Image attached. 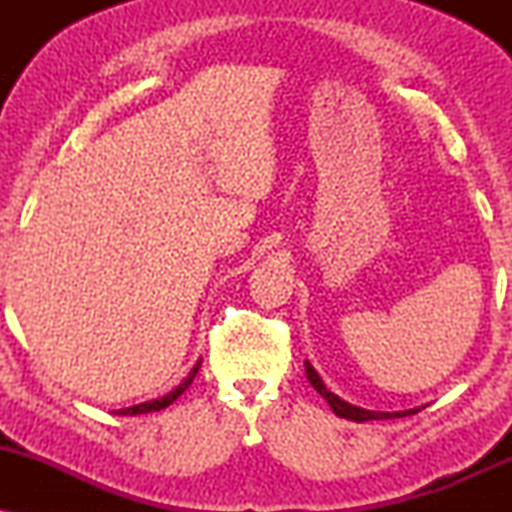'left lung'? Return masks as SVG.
<instances>
[{
  "mask_svg": "<svg viewBox=\"0 0 512 512\" xmlns=\"http://www.w3.org/2000/svg\"><path fill=\"white\" fill-rule=\"evenodd\" d=\"M305 375H308L310 385H313L315 390L327 399V404H330V409L334 411V414L342 416V419L358 421V424H361V421H373V419H402V416L416 414V411L424 409V407H416V409H407V411H370V409H363V407H354V404L344 402L342 397L327 390L325 383H322V378L317 375V370L310 366V361H305Z\"/></svg>",
  "mask_w": 512,
  "mask_h": 512,
  "instance_id": "left-lung-1",
  "label": "left lung"
}]
</instances>
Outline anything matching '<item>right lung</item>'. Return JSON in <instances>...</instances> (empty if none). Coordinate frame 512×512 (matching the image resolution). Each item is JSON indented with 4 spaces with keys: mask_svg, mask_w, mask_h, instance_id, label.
Segmentation results:
<instances>
[{
    "mask_svg": "<svg viewBox=\"0 0 512 512\" xmlns=\"http://www.w3.org/2000/svg\"><path fill=\"white\" fill-rule=\"evenodd\" d=\"M199 366H202V358H199V361L195 363V366H192V370L190 373H187V378L182 380V383L178 385V387H173V390L168 392V395H163V397H158V399H151V402H142V404H134V407H127V409H120V414H129V416H137V414H151V411H161V409H166V407H170V404L175 402V399H178L182 392L187 390V387H190V383H192V378H195L197 375V370H199Z\"/></svg>",
    "mask_w": 512,
    "mask_h": 512,
    "instance_id": "obj_1",
    "label": "right lung"
}]
</instances>
